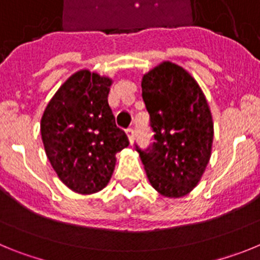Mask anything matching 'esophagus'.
Returning <instances> with one entry per match:
<instances>
[{
    "label": "esophagus",
    "instance_id": "obj_1",
    "mask_svg": "<svg viewBox=\"0 0 260 260\" xmlns=\"http://www.w3.org/2000/svg\"><path fill=\"white\" fill-rule=\"evenodd\" d=\"M126 134H127V138H128V142H130V144L134 143V132H133L132 127H128L127 130H126Z\"/></svg>",
    "mask_w": 260,
    "mask_h": 260
}]
</instances>
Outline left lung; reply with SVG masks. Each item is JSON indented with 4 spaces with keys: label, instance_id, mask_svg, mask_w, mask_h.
Masks as SVG:
<instances>
[{
    "label": "left lung",
    "instance_id": "8db88e82",
    "mask_svg": "<svg viewBox=\"0 0 260 260\" xmlns=\"http://www.w3.org/2000/svg\"><path fill=\"white\" fill-rule=\"evenodd\" d=\"M142 96L156 141L151 150H138L147 178L165 198H183L201 182L212 153L207 99L189 71L171 61L143 74Z\"/></svg>",
    "mask_w": 260,
    "mask_h": 260
}]
</instances>
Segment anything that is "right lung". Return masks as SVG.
I'll use <instances>...</instances> for the list:
<instances>
[{
	"instance_id": "obj_1",
	"label": "right lung",
	"mask_w": 260,
	"mask_h": 260,
	"mask_svg": "<svg viewBox=\"0 0 260 260\" xmlns=\"http://www.w3.org/2000/svg\"><path fill=\"white\" fill-rule=\"evenodd\" d=\"M113 79L82 69L62 83L41 116V141L59 180L80 195L102 191L128 146L108 104Z\"/></svg>"
}]
</instances>
